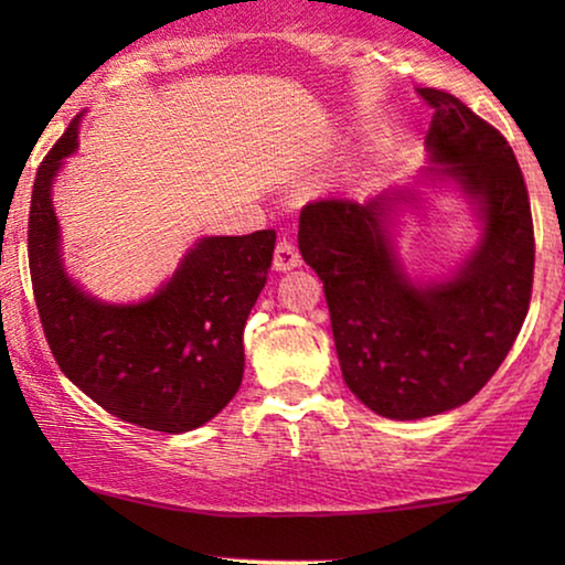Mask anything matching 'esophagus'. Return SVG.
Instances as JSON below:
<instances>
[{"label":"esophagus","instance_id":"esophagus-1","mask_svg":"<svg viewBox=\"0 0 565 565\" xmlns=\"http://www.w3.org/2000/svg\"><path fill=\"white\" fill-rule=\"evenodd\" d=\"M298 265H300V252H298L296 242H292L290 236H282L275 246V269L285 273V269H292Z\"/></svg>","mask_w":565,"mask_h":565}]
</instances>
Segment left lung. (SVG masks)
I'll list each match as a JSON object with an SVG mask.
<instances>
[{
	"label": "left lung",
	"instance_id": "8db88e82",
	"mask_svg": "<svg viewBox=\"0 0 565 565\" xmlns=\"http://www.w3.org/2000/svg\"><path fill=\"white\" fill-rule=\"evenodd\" d=\"M427 146L439 172L481 205L483 242L450 282L414 285L393 257L388 198H321L300 211L298 246L327 292L344 383L388 419H422L468 404L512 350L532 298L535 231L512 146L450 92Z\"/></svg>",
	"mask_w": 565,
	"mask_h": 565
}]
</instances>
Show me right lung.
<instances>
[{
  "label": "right lung",
  "instance_id": "obj_1",
  "mask_svg": "<svg viewBox=\"0 0 565 565\" xmlns=\"http://www.w3.org/2000/svg\"><path fill=\"white\" fill-rule=\"evenodd\" d=\"M79 118L45 153L28 221V262L45 342L76 388L136 427L180 435L213 419L244 377V327L267 282L275 231L200 238L157 296L105 306L68 280L51 182Z\"/></svg>",
  "mask_w": 565,
  "mask_h": 565
}]
</instances>
